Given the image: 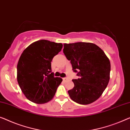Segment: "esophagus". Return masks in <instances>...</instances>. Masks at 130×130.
<instances>
[{
    "label": "esophagus",
    "instance_id": "esophagus-1",
    "mask_svg": "<svg viewBox=\"0 0 130 130\" xmlns=\"http://www.w3.org/2000/svg\"><path fill=\"white\" fill-rule=\"evenodd\" d=\"M63 80L64 82H66L68 80V79H67V78H66V77H64V78H63Z\"/></svg>",
    "mask_w": 130,
    "mask_h": 130
}]
</instances>
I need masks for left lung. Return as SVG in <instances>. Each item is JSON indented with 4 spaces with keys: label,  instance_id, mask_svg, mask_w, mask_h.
Here are the masks:
<instances>
[{
    "label": "left lung",
    "instance_id": "left-lung-1",
    "mask_svg": "<svg viewBox=\"0 0 130 130\" xmlns=\"http://www.w3.org/2000/svg\"><path fill=\"white\" fill-rule=\"evenodd\" d=\"M63 53L70 60L77 79H73V89L68 91L73 101L89 104L96 101L106 89L110 80V62L96 44L78 42L64 44Z\"/></svg>",
    "mask_w": 130,
    "mask_h": 130
}]
</instances>
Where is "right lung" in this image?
<instances>
[{
	"mask_svg": "<svg viewBox=\"0 0 130 130\" xmlns=\"http://www.w3.org/2000/svg\"><path fill=\"white\" fill-rule=\"evenodd\" d=\"M62 47V43L41 40L29 45L22 53L17 66V79L30 101L43 104L55 95L63 80L54 76L51 62Z\"/></svg>",
	"mask_w": 130,
	"mask_h": 130,
	"instance_id": "1",
	"label": "right lung"
}]
</instances>
